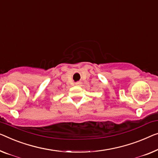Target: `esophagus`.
Segmentation results:
<instances>
[{"instance_id":"1","label":"esophagus","mask_w":158,"mask_h":158,"mask_svg":"<svg viewBox=\"0 0 158 158\" xmlns=\"http://www.w3.org/2000/svg\"><path fill=\"white\" fill-rule=\"evenodd\" d=\"M75 85H76V86H80V85H81V82H77V83L75 84Z\"/></svg>"}]
</instances>
